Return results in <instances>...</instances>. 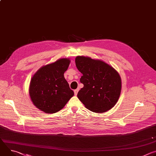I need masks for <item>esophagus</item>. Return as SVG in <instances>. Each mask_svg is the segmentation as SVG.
I'll use <instances>...</instances> for the list:
<instances>
[{
	"mask_svg": "<svg viewBox=\"0 0 156 156\" xmlns=\"http://www.w3.org/2000/svg\"><path fill=\"white\" fill-rule=\"evenodd\" d=\"M78 91H79V89H76V90H74V93H75V95H76V96L77 95Z\"/></svg>",
	"mask_w": 156,
	"mask_h": 156,
	"instance_id": "esophagus-1",
	"label": "esophagus"
}]
</instances>
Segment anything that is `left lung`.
<instances>
[{"mask_svg": "<svg viewBox=\"0 0 156 156\" xmlns=\"http://www.w3.org/2000/svg\"><path fill=\"white\" fill-rule=\"evenodd\" d=\"M75 63L83 74L80 82L84 84L77 96L85 107L98 113L114 107L122 90V80L117 71L105 62L89 57L77 56Z\"/></svg>", "mask_w": 156, "mask_h": 156, "instance_id": "left-lung-1", "label": "left lung"}]
</instances>
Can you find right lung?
<instances>
[{
  "label": "right lung",
  "mask_w": 156,
  "mask_h": 156,
  "mask_svg": "<svg viewBox=\"0 0 156 156\" xmlns=\"http://www.w3.org/2000/svg\"><path fill=\"white\" fill-rule=\"evenodd\" d=\"M70 60L63 58L42 66L31 78L29 94L33 104L47 114L55 113L64 107L74 93L64 78Z\"/></svg>",
  "instance_id": "obj_1"
}]
</instances>
